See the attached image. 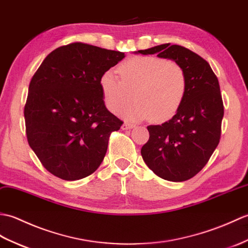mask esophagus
<instances>
[{"label": "esophagus", "mask_w": 248, "mask_h": 248, "mask_svg": "<svg viewBox=\"0 0 248 248\" xmlns=\"http://www.w3.org/2000/svg\"><path fill=\"white\" fill-rule=\"evenodd\" d=\"M135 127V124H131V123H124L123 125H122V128L123 130H127V129H131V128H134Z\"/></svg>", "instance_id": "1"}]
</instances>
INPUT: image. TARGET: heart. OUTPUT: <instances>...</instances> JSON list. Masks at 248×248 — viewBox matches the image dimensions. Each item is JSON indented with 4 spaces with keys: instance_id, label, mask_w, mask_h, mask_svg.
<instances>
[{
    "instance_id": "1",
    "label": "heart",
    "mask_w": 248,
    "mask_h": 248,
    "mask_svg": "<svg viewBox=\"0 0 248 248\" xmlns=\"http://www.w3.org/2000/svg\"><path fill=\"white\" fill-rule=\"evenodd\" d=\"M121 80L112 71L102 75L100 88L106 107L118 113L134 98L137 103L123 112L129 120L152 118L166 122L178 111L186 93L183 68L155 56H137L119 67Z\"/></svg>"
}]
</instances>
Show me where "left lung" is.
<instances>
[{
    "label": "left lung",
    "mask_w": 248,
    "mask_h": 248,
    "mask_svg": "<svg viewBox=\"0 0 248 248\" xmlns=\"http://www.w3.org/2000/svg\"><path fill=\"white\" fill-rule=\"evenodd\" d=\"M135 54L173 60L186 74L183 104L170 120L147 126L150 139L141 155L159 177L188 180L206 166L221 138L224 106L217 78L205 59L184 46L166 43Z\"/></svg>",
    "instance_id": "left-lung-1"
}]
</instances>
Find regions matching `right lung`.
I'll use <instances>...</instances> for the list:
<instances>
[{
	"label": "right lung",
	"mask_w": 248,
	"mask_h": 248,
	"mask_svg": "<svg viewBox=\"0 0 248 248\" xmlns=\"http://www.w3.org/2000/svg\"><path fill=\"white\" fill-rule=\"evenodd\" d=\"M125 57L76 42L49 53L32 76L24 118L31 150L49 173L78 180L95 172L123 122L106 108L100 79Z\"/></svg>",
	"instance_id": "add662e5"
}]
</instances>
